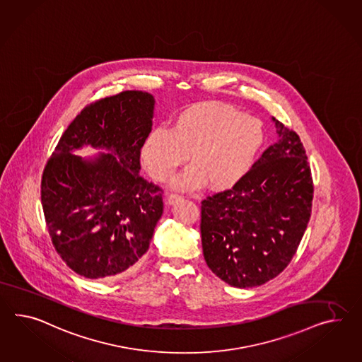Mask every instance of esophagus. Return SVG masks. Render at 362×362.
I'll return each instance as SVG.
<instances>
[{"instance_id":"esophagus-1","label":"esophagus","mask_w":362,"mask_h":362,"mask_svg":"<svg viewBox=\"0 0 362 362\" xmlns=\"http://www.w3.org/2000/svg\"><path fill=\"white\" fill-rule=\"evenodd\" d=\"M184 199V197L180 194H169L167 197L168 204H176L181 202Z\"/></svg>"}]
</instances>
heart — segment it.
I'll return each mask as SVG.
<instances>
[{
	"label": "heart",
	"mask_w": 362,
	"mask_h": 362,
	"mask_svg": "<svg viewBox=\"0 0 362 362\" xmlns=\"http://www.w3.org/2000/svg\"><path fill=\"white\" fill-rule=\"evenodd\" d=\"M264 141L265 127L259 118L223 103H195L177 114L172 130L149 132L141 158L152 177L168 181L190 156L193 168L175 185L194 189L209 182L223 192L250 173Z\"/></svg>",
	"instance_id": "1"
}]
</instances>
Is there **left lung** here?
<instances>
[{
  "instance_id": "8db88e82",
  "label": "left lung",
  "mask_w": 362,
  "mask_h": 362,
  "mask_svg": "<svg viewBox=\"0 0 362 362\" xmlns=\"http://www.w3.org/2000/svg\"><path fill=\"white\" fill-rule=\"evenodd\" d=\"M272 119L279 141L238 185L201 206L206 264L235 288L277 277L296 255L311 216L314 184L306 151L297 132Z\"/></svg>"
}]
</instances>
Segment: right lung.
<instances>
[{
  "label": "right lung",
  "mask_w": 362,
  "mask_h": 362,
  "mask_svg": "<svg viewBox=\"0 0 362 362\" xmlns=\"http://www.w3.org/2000/svg\"><path fill=\"white\" fill-rule=\"evenodd\" d=\"M155 98L126 90L88 105L64 131L42 177V204L56 252L85 279H112L148 250L163 190L140 176ZM83 145L110 153L73 155Z\"/></svg>",
  "instance_id": "add662e5"
}]
</instances>
